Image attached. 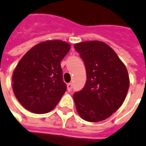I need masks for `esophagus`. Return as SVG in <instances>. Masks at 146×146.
Masks as SVG:
<instances>
[{
  "mask_svg": "<svg viewBox=\"0 0 146 146\" xmlns=\"http://www.w3.org/2000/svg\"><path fill=\"white\" fill-rule=\"evenodd\" d=\"M67 86H68V91H71L72 89H73V84L72 83H69V84H67Z\"/></svg>",
  "mask_w": 146,
  "mask_h": 146,
  "instance_id": "obj_1",
  "label": "esophagus"
}]
</instances>
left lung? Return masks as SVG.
<instances>
[{
    "label": "left lung",
    "mask_w": 146,
    "mask_h": 146,
    "mask_svg": "<svg viewBox=\"0 0 146 146\" xmlns=\"http://www.w3.org/2000/svg\"><path fill=\"white\" fill-rule=\"evenodd\" d=\"M86 69L84 87L73 94L79 116L88 122L109 117L123 103L129 87L126 67L116 52L101 41L74 44Z\"/></svg>",
    "instance_id": "8db88e82"
}]
</instances>
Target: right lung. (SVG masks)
<instances>
[{"instance_id":"1","label":"right lung","mask_w":146,"mask_h":146,"mask_svg":"<svg viewBox=\"0 0 146 146\" xmlns=\"http://www.w3.org/2000/svg\"><path fill=\"white\" fill-rule=\"evenodd\" d=\"M70 48L66 42L48 40L23 56L13 72V89L24 108L37 114L55 108L67 90L61 61Z\"/></svg>"}]
</instances>
